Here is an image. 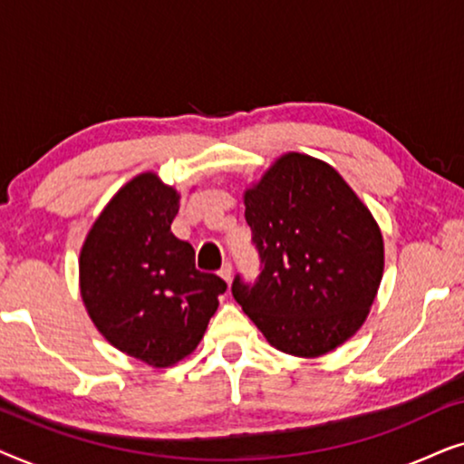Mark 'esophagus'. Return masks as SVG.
Segmentation results:
<instances>
[{"mask_svg":"<svg viewBox=\"0 0 464 464\" xmlns=\"http://www.w3.org/2000/svg\"><path fill=\"white\" fill-rule=\"evenodd\" d=\"M219 276L224 278L226 283H230V278H232V264H230V262H226L224 266H221V268H219Z\"/></svg>","mask_w":464,"mask_h":464,"instance_id":"esophagus-1","label":"esophagus"}]
</instances>
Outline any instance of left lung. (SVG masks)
Segmentation results:
<instances>
[{
    "label": "left lung",
    "mask_w": 464,
    "mask_h": 464,
    "mask_svg": "<svg viewBox=\"0 0 464 464\" xmlns=\"http://www.w3.org/2000/svg\"><path fill=\"white\" fill-rule=\"evenodd\" d=\"M245 219L262 272L237 275L232 295L266 340L313 359L353 338L382 281L384 243L338 170L289 151L245 192Z\"/></svg>",
    "instance_id": "1"
}]
</instances>
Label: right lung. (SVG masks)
I'll return each instance as SVG.
<instances>
[{
  "label": "right lung",
  "instance_id": "add662e5",
  "mask_svg": "<svg viewBox=\"0 0 464 464\" xmlns=\"http://www.w3.org/2000/svg\"><path fill=\"white\" fill-rule=\"evenodd\" d=\"M179 198L156 173L130 179L94 221L80 251V291L105 340L151 367L198 346L226 281L196 270L194 249L170 232Z\"/></svg>",
  "mask_w": 464,
  "mask_h": 464
}]
</instances>
